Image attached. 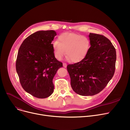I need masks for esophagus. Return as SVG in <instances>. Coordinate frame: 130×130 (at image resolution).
<instances>
[{
	"instance_id": "34e87169",
	"label": "esophagus",
	"mask_w": 130,
	"mask_h": 130,
	"mask_svg": "<svg viewBox=\"0 0 130 130\" xmlns=\"http://www.w3.org/2000/svg\"><path fill=\"white\" fill-rule=\"evenodd\" d=\"M63 66L64 67H66V66H67V65H66V64H65V63H63Z\"/></svg>"
}]
</instances>
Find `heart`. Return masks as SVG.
I'll return each mask as SVG.
<instances>
[{
  "label": "heart",
  "mask_w": 130,
  "mask_h": 130,
  "mask_svg": "<svg viewBox=\"0 0 130 130\" xmlns=\"http://www.w3.org/2000/svg\"><path fill=\"white\" fill-rule=\"evenodd\" d=\"M55 58L61 60L65 55L67 59L73 63H77L83 59L89 52L91 43L87 37L72 32H65L60 35L57 41L52 44Z\"/></svg>",
  "instance_id": "heart-1"
}]
</instances>
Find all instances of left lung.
I'll use <instances>...</instances> for the list:
<instances>
[{
    "label": "left lung",
    "mask_w": 130,
    "mask_h": 130,
    "mask_svg": "<svg viewBox=\"0 0 130 130\" xmlns=\"http://www.w3.org/2000/svg\"><path fill=\"white\" fill-rule=\"evenodd\" d=\"M91 47L79 62L69 64L67 71L73 91L82 96H93L103 90L113 77L117 54L106 37L90 33Z\"/></svg>",
    "instance_id": "8db88e82"
}]
</instances>
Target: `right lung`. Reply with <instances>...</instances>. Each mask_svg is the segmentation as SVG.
I'll return each mask as SVG.
<instances>
[{
    "mask_svg": "<svg viewBox=\"0 0 130 130\" xmlns=\"http://www.w3.org/2000/svg\"><path fill=\"white\" fill-rule=\"evenodd\" d=\"M55 31L40 30L27 37L20 46L16 69L24 90L34 97L48 98L52 94L53 79L62 63L54 56L52 42Z\"/></svg>",
    "mask_w": 130,
    "mask_h": 130,
    "instance_id": "obj_1",
    "label": "right lung"
}]
</instances>
